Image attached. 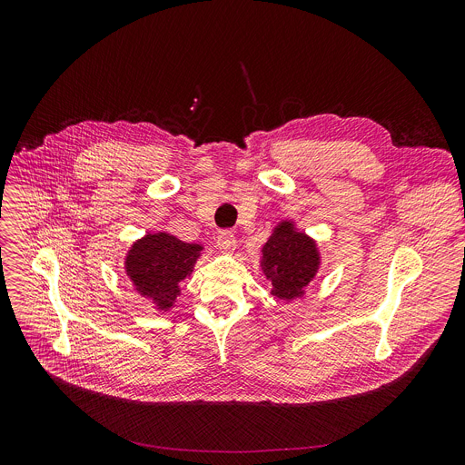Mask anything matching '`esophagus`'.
<instances>
[{
  "label": "esophagus",
  "instance_id": "esophagus-1",
  "mask_svg": "<svg viewBox=\"0 0 465 465\" xmlns=\"http://www.w3.org/2000/svg\"><path fill=\"white\" fill-rule=\"evenodd\" d=\"M217 246H219V250L221 252H224V253H233L235 252V246H237V242H235V235L232 233V232H221L219 233V237H217Z\"/></svg>",
  "mask_w": 465,
  "mask_h": 465
}]
</instances>
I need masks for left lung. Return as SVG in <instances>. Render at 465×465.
Returning a JSON list of instances; mask_svg holds the SVG:
<instances>
[{
  "label": "left lung",
  "mask_w": 465,
  "mask_h": 465,
  "mask_svg": "<svg viewBox=\"0 0 465 465\" xmlns=\"http://www.w3.org/2000/svg\"><path fill=\"white\" fill-rule=\"evenodd\" d=\"M322 264L318 241L305 233L294 219H282L261 246L259 267L272 285L271 294L283 303L305 296Z\"/></svg>",
  "instance_id": "8db88e82"
}]
</instances>
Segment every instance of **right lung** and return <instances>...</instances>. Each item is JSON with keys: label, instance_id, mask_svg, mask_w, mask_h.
I'll list each match as a JSON object with an SVG mask.
<instances>
[{"label": "right lung", "instance_id": "right-lung-1", "mask_svg": "<svg viewBox=\"0 0 465 465\" xmlns=\"http://www.w3.org/2000/svg\"><path fill=\"white\" fill-rule=\"evenodd\" d=\"M204 244L185 242L171 232H147L124 253L123 269L142 298L160 312H169L182 296L180 283L191 278Z\"/></svg>", "mask_w": 465, "mask_h": 465}]
</instances>
